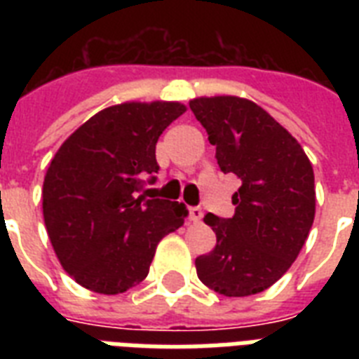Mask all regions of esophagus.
Listing matches in <instances>:
<instances>
[{
    "mask_svg": "<svg viewBox=\"0 0 359 359\" xmlns=\"http://www.w3.org/2000/svg\"><path fill=\"white\" fill-rule=\"evenodd\" d=\"M203 218V210L199 207H190V219L194 222V224H197V222H201Z\"/></svg>",
    "mask_w": 359,
    "mask_h": 359,
    "instance_id": "34e87169",
    "label": "esophagus"
}]
</instances>
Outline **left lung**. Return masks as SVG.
Returning a JSON list of instances; mask_svg holds the SVG:
<instances>
[{
  "instance_id": "left-lung-1",
  "label": "left lung",
  "mask_w": 359,
  "mask_h": 359,
  "mask_svg": "<svg viewBox=\"0 0 359 359\" xmlns=\"http://www.w3.org/2000/svg\"><path fill=\"white\" fill-rule=\"evenodd\" d=\"M190 108L216 147L219 169L242 180L233 218L205 216L216 245L196 259L197 278L218 294H257L306 244L315 219L313 165L300 143L251 100L201 97Z\"/></svg>"
}]
</instances>
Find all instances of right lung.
Segmentation results:
<instances>
[{
    "label": "right lung",
    "instance_id": "obj_1",
    "mask_svg": "<svg viewBox=\"0 0 359 359\" xmlns=\"http://www.w3.org/2000/svg\"><path fill=\"white\" fill-rule=\"evenodd\" d=\"M180 102H124L86 121L55 152L42 214L61 266L76 283L119 294L147 278L158 242L184 224L182 203L145 199L158 173L156 141ZM152 197V196H151Z\"/></svg>",
    "mask_w": 359,
    "mask_h": 359
}]
</instances>
